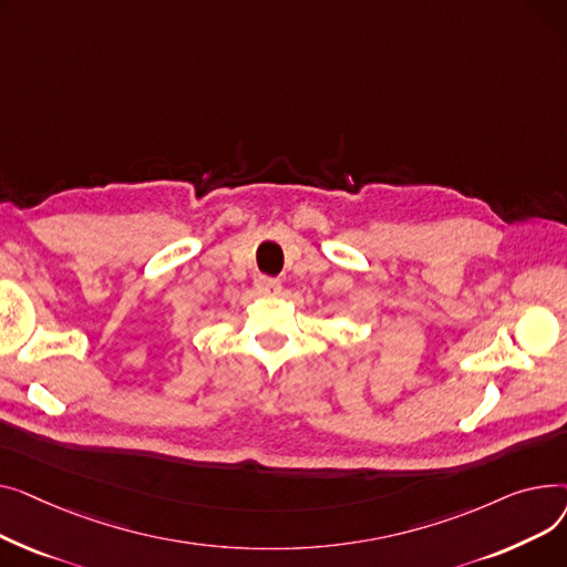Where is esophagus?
Segmentation results:
<instances>
[{"mask_svg": "<svg viewBox=\"0 0 567 567\" xmlns=\"http://www.w3.org/2000/svg\"><path fill=\"white\" fill-rule=\"evenodd\" d=\"M256 288L262 292V295H275L281 290V281L275 279V277H258L256 279Z\"/></svg>", "mask_w": 567, "mask_h": 567, "instance_id": "esophagus-1", "label": "esophagus"}]
</instances>
